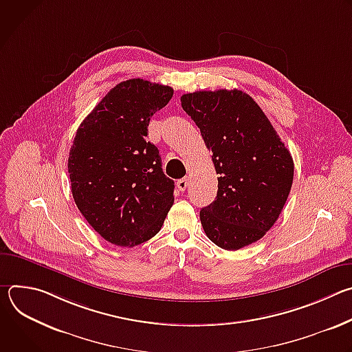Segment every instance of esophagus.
Here are the masks:
<instances>
[{
  "label": "esophagus",
  "instance_id": "1",
  "mask_svg": "<svg viewBox=\"0 0 352 352\" xmlns=\"http://www.w3.org/2000/svg\"><path fill=\"white\" fill-rule=\"evenodd\" d=\"M188 186H189V178H188V177H184V178H181V179L177 181V188H178V190L184 192Z\"/></svg>",
  "mask_w": 352,
  "mask_h": 352
}]
</instances>
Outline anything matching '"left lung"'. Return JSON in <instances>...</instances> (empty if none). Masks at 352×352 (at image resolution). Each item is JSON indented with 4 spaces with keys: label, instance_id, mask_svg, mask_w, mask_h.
<instances>
[{
    "label": "left lung",
    "instance_id": "obj_1",
    "mask_svg": "<svg viewBox=\"0 0 352 352\" xmlns=\"http://www.w3.org/2000/svg\"><path fill=\"white\" fill-rule=\"evenodd\" d=\"M219 174L214 202L200 210L212 242L236 250L261 239L277 221L291 190L294 162L255 100L242 90L181 97Z\"/></svg>",
    "mask_w": 352,
    "mask_h": 352
}]
</instances>
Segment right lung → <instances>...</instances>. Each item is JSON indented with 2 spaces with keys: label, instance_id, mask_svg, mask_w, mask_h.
I'll use <instances>...</instances> for the list:
<instances>
[{
  "label": "right lung",
  "instance_id": "add662e5",
  "mask_svg": "<svg viewBox=\"0 0 352 352\" xmlns=\"http://www.w3.org/2000/svg\"><path fill=\"white\" fill-rule=\"evenodd\" d=\"M173 87L139 78L113 87L76 131L68 173L75 204L106 241L135 246L155 236L174 204V181L164 175L150 143L152 116Z\"/></svg>",
  "mask_w": 352,
  "mask_h": 352
}]
</instances>
